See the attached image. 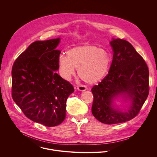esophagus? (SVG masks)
Listing matches in <instances>:
<instances>
[{"instance_id": "esophagus-1", "label": "esophagus", "mask_w": 157, "mask_h": 157, "mask_svg": "<svg viewBox=\"0 0 157 157\" xmlns=\"http://www.w3.org/2000/svg\"><path fill=\"white\" fill-rule=\"evenodd\" d=\"M77 89L79 91H84L87 89V87L84 85L81 84V85H79L77 86Z\"/></svg>"}]
</instances>
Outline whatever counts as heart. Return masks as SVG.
Returning <instances> with one entry per match:
<instances>
[{
  "mask_svg": "<svg viewBox=\"0 0 157 157\" xmlns=\"http://www.w3.org/2000/svg\"><path fill=\"white\" fill-rule=\"evenodd\" d=\"M62 77L68 80L78 69L79 77L86 82L94 84L106 75L110 65L107 52L94 44L73 47L59 56Z\"/></svg>",
  "mask_w": 157,
  "mask_h": 157,
  "instance_id": "heart-1",
  "label": "heart"
}]
</instances>
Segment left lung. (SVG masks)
Here are the masks:
<instances>
[{"instance_id":"left-lung-1","label":"left lung","mask_w":157,"mask_h":157,"mask_svg":"<svg viewBox=\"0 0 157 157\" xmlns=\"http://www.w3.org/2000/svg\"><path fill=\"white\" fill-rule=\"evenodd\" d=\"M110 45L114 53L109 73L91 89L92 113L102 123L115 124L128 121L139 113L149 93V71L145 60L127 41L113 39ZM119 95L131 101L124 113L111 107L112 99Z\"/></svg>"}]
</instances>
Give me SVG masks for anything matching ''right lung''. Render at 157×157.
I'll return each instance as SVG.
<instances>
[{"label": "right lung", "mask_w": 157, "mask_h": 157, "mask_svg": "<svg viewBox=\"0 0 157 157\" xmlns=\"http://www.w3.org/2000/svg\"><path fill=\"white\" fill-rule=\"evenodd\" d=\"M59 38L36 41L21 53L12 70L13 100L25 116L47 127H55L66 117V103L73 86L55 71L61 52Z\"/></svg>", "instance_id": "obj_1"}]
</instances>
